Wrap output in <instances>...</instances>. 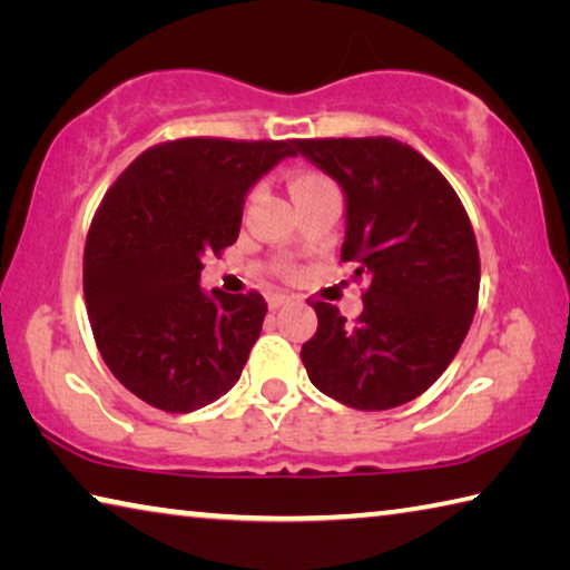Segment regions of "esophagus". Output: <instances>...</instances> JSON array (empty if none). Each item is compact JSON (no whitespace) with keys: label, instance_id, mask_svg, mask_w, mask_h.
Here are the masks:
<instances>
[{"label":"esophagus","instance_id":"obj_1","mask_svg":"<svg viewBox=\"0 0 570 570\" xmlns=\"http://www.w3.org/2000/svg\"><path fill=\"white\" fill-rule=\"evenodd\" d=\"M266 302H268V308H278V306H284V304L292 302V296L284 294V292H272V294L266 296Z\"/></svg>","mask_w":570,"mask_h":570}]
</instances>
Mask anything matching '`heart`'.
I'll return each mask as SVG.
<instances>
[{
	"instance_id": "b5f03b06",
	"label": "heart",
	"mask_w": 570,
	"mask_h": 570,
	"mask_svg": "<svg viewBox=\"0 0 570 570\" xmlns=\"http://www.w3.org/2000/svg\"><path fill=\"white\" fill-rule=\"evenodd\" d=\"M324 186H332V180L322 176V173L308 170V168H296V170H292V178H288V190H292L294 198L304 196V193H312L316 188H324Z\"/></svg>"
}]
</instances>
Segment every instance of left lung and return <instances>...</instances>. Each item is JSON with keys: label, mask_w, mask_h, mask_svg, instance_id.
I'll return each instance as SVG.
<instances>
[{"label": "left lung", "mask_w": 570, "mask_h": 570, "mask_svg": "<svg viewBox=\"0 0 570 570\" xmlns=\"http://www.w3.org/2000/svg\"><path fill=\"white\" fill-rule=\"evenodd\" d=\"M346 196L342 262L370 278L350 324L326 302L302 346L312 384L354 410H392L432 387L458 354L480 292L468 210L448 178L394 138L294 140Z\"/></svg>", "instance_id": "1"}]
</instances>
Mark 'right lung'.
I'll use <instances>...</instances> for the list:
<instances>
[{
	"label": "right lung",
	"mask_w": 570,
	"mask_h": 570,
	"mask_svg": "<svg viewBox=\"0 0 570 570\" xmlns=\"http://www.w3.org/2000/svg\"><path fill=\"white\" fill-rule=\"evenodd\" d=\"M286 156L294 140H166L95 210L82 262L92 336L115 380L150 407H206L244 372L264 296H208L198 278L206 256L236 244L248 188Z\"/></svg>",
	"instance_id": "add662e5"
}]
</instances>
